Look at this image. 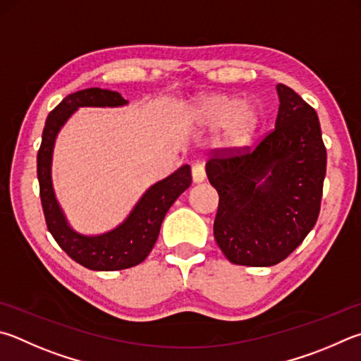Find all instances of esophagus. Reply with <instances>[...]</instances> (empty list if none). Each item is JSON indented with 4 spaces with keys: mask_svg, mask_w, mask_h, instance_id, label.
Here are the masks:
<instances>
[{
    "mask_svg": "<svg viewBox=\"0 0 361 361\" xmlns=\"http://www.w3.org/2000/svg\"><path fill=\"white\" fill-rule=\"evenodd\" d=\"M191 173H192V181L194 183H202V181H205V178H207L205 167H203V164H200V162L194 164L192 169H191Z\"/></svg>",
    "mask_w": 361,
    "mask_h": 361,
    "instance_id": "34e87169",
    "label": "esophagus"
}]
</instances>
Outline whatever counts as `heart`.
Segmentation results:
<instances>
[{
    "instance_id": "obj_1",
    "label": "heart",
    "mask_w": 361,
    "mask_h": 361,
    "mask_svg": "<svg viewBox=\"0 0 361 361\" xmlns=\"http://www.w3.org/2000/svg\"><path fill=\"white\" fill-rule=\"evenodd\" d=\"M189 116L200 128H221L216 139L218 147L226 152H240L257 133L262 110L255 101L241 102L233 94H209L194 104Z\"/></svg>"
}]
</instances>
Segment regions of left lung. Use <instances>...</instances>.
<instances>
[{"label":"left lung","instance_id":"left-lung-1","mask_svg":"<svg viewBox=\"0 0 361 361\" xmlns=\"http://www.w3.org/2000/svg\"><path fill=\"white\" fill-rule=\"evenodd\" d=\"M274 129L255 148L218 149L207 176L219 194L213 233L235 265L271 267L316 226L326 149L316 110L278 83Z\"/></svg>","mask_w":361,"mask_h":361}]
</instances>
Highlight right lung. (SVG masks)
Masks as SVG:
<instances>
[{"label":"right lung","mask_w":361,"mask_h":361,"mask_svg":"<svg viewBox=\"0 0 361 361\" xmlns=\"http://www.w3.org/2000/svg\"><path fill=\"white\" fill-rule=\"evenodd\" d=\"M126 104L120 93L102 88H87L66 96L49 114L37 152L39 192L49 232L72 260L94 271L124 270L145 260L158 240L169 208L192 181L191 167L181 166L167 178L149 186L128 218L110 232L90 237L69 226L51 185V154L56 135L78 107H121Z\"/></svg>","instance_id":"obj_1"}]
</instances>
